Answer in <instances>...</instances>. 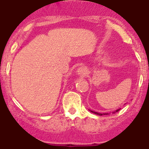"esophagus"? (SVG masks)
<instances>
[{"mask_svg": "<svg viewBox=\"0 0 149 149\" xmlns=\"http://www.w3.org/2000/svg\"><path fill=\"white\" fill-rule=\"evenodd\" d=\"M76 73H77L78 75H79V76H86L87 73H88V70L85 67H80L77 69L76 70Z\"/></svg>", "mask_w": 149, "mask_h": 149, "instance_id": "obj_1", "label": "esophagus"}]
</instances>
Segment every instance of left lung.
<instances>
[{
	"label": "left lung",
	"instance_id": "1",
	"mask_svg": "<svg viewBox=\"0 0 149 149\" xmlns=\"http://www.w3.org/2000/svg\"><path fill=\"white\" fill-rule=\"evenodd\" d=\"M120 109H121V108H119V109H117V110H116V111H113V113H116V112H117V111H120ZM90 111H91V112H92V113H95V114L100 115V116H102V115H108V114H109V113H97V112H95V111H91V110H90Z\"/></svg>",
	"mask_w": 149,
	"mask_h": 149
}]
</instances>
